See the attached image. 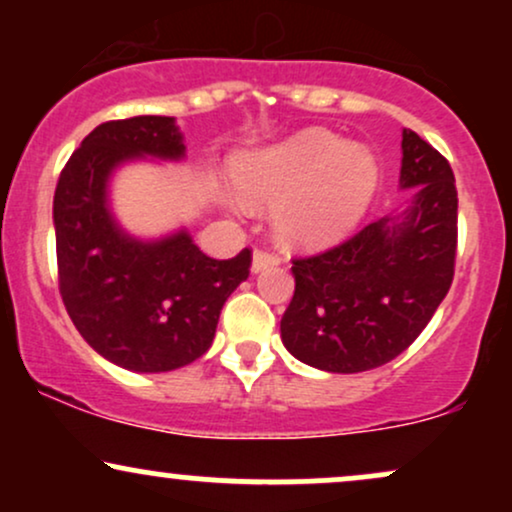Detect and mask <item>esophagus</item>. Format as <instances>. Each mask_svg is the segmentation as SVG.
I'll use <instances>...</instances> for the list:
<instances>
[{
  "label": "esophagus",
  "instance_id": "34e87169",
  "mask_svg": "<svg viewBox=\"0 0 512 512\" xmlns=\"http://www.w3.org/2000/svg\"><path fill=\"white\" fill-rule=\"evenodd\" d=\"M274 264H279V257L269 255L264 250H255V255H252V274H260L264 269L274 267Z\"/></svg>",
  "mask_w": 512,
  "mask_h": 512
}]
</instances>
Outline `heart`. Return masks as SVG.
I'll return each instance as SVG.
<instances>
[{"label": "heart", "mask_w": 512, "mask_h": 512, "mask_svg": "<svg viewBox=\"0 0 512 512\" xmlns=\"http://www.w3.org/2000/svg\"><path fill=\"white\" fill-rule=\"evenodd\" d=\"M240 195L221 192L228 207L274 204L281 243L317 250L358 226L380 187V163L363 144H346L327 129H303L281 142L243 151L233 161Z\"/></svg>", "instance_id": "obj_1"}]
</instances>
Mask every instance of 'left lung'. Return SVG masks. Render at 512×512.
<instances>
[{
	"label": "left lung",
	"instance_id": "1",
	"mask_svg": "<svg viewBox=\"0 0 512 512\" xmlns=\"http://www.w3.org/2000/svg\"><path fill=\"white\" fill-rule=\"evenodd\" d=\"M399 190L409 202L322 255L293 260L281 342L308 366L363 373L419 337L455 274L457 190L450 163L402 129Z\"/></svg>",
	"mask_w": 512,
	"mask_h": 512
}]
</instances>
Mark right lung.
<instances>
[{"instance_id":"obj_1","label":"right lung","mask_w":512,"mask_h":512,"mask_svg":"<svg viewBox=\"0 0 512 512\" xmlns=\"http://www.w3.org/2000/svg\"><path fill=\"white\" fill-rule=\"evenodd\" d=\"M175 117L103 122L64 166L52 202L64 308L96 354L134 373H168L207 354L223 303L248 279L250 250L211 260L185 226L129 233L113 178L139 161H185Z\"/></svg>"}]
</instances>
